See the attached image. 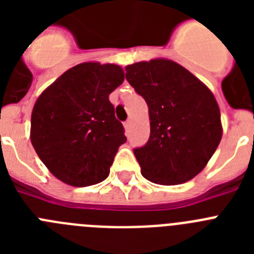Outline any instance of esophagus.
<instances>
[{
  "label": "esophagus",
  "mask_w": 254,
  "mask_h": 254,
  "mask_svg": "<svg viewBox=\"0 0 254 254\" xmlns=\"http://www.w3.org/2000/svg\"><path fill=\"white\" fill-rule=\"evenodd\" d=\"M123 126H125L126 131H128V129L131 128V121H126L125 125H123Z\"/></svg>",
  "instance_id": "1"
}]
</instances>
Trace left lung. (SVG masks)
I'll return each instance as SVG.
<instances>
[{
	"mask_svg": "<svg viewBox=\"0 0 254 254\" xmlns=\"http://www.w3.org/2000/svg\"><path fill=\"white\" fill-rule=\"evenodd\" d=\"M126 71L127 81L149 107V141L133 150L141 174L164 186L190 181L206 167L223 136L214 94L170 60L137 62Z\"/></svg>",
	"mask_w": 254,
	"mask_h": 254,
	"instance_id": "8db88e82",
	"label": "left lung"
}]
</instances>
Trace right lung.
I'll list each match as a JSON object with an SVG mask.
<instances>
[{"instance_id":"add662e5","label":"right lung","mask_w":254,"mask_h":254,"mask_svg":"<svg viewBox=\"0 0 254 254\" xmlns=\"http://www.w3.org/2000/svg\"><path fill=\"white\" fill-rule=\"evenodd\" d=\"M125 80L118 64L85 62L67 69L35 102L30 140L49 172L73 187L109 176L127 141L109 94Z\"/></svg>"}]
</instances>
